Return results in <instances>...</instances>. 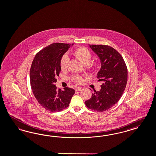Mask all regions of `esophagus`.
Wrapping results in <instances>:
<instances>
[{
    "mask_svg": "<svg viewBox=\"0 0 156 156\" xmlns=\"http://www.w3.org/2000/svg\"><path fill=\"white\" fill-rule=\"evenodd\" d=\"M75 90L76 91H81L83 89L82 88H81V87H76L75 89Z\"/></svg>",
    "mask_w": 156,
    "mask_h": 156,
    "instance_id": "obj_1",
    "label": "esophagus"
}]
</instances>
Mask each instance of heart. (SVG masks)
I'll use <instances>...</instances> for the list:
<instances>
[{"label": "heart", "mask_w": 156, "mask_h": 156, "mask_svg": "<svg viewBox=\"0 0 156 156\" xmlns=\"http://www.w3.org/2000/svg\"><path fill=\"white\" fill-rule=\"evenodd\" d=\"M74 55L84 65H88L91 60V55L90 51L84 47H80L75 49ZM69 62V58L67 55H64L60 59V67L62 70H66ZM95 66L96 64H95ZM72 80L76 83H82L83 79L81 76L75 75L72 77Z\"/></svg>", "instance_id": "1"}]
</instances>
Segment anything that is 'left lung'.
Wrapping results in <instances>:
<instances>
[{
	"label": "left lung",
	"instance_id": "8db88e82",
	"mask_svg": "<svg viewBox=\"0 0 156 156\" xmlns=\"http://www.w3.org/2000/svg\"><path fill=\"white\" fill-rule=\"evenodd\" d=\"M101 62L97 73L98 81H104L100 91L92 93L85 101L86 107L97 112L112 107L122 96L127 82V69L123 57L115 49L105 45H89Z\"/></svg>",
	"mask_w": 156,
	"mask_h": 156
}]
</instances>
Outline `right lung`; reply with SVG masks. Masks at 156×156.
Returning a JSON list of instances; mask_svg holds the SVG:
<instances>
[{"label":"right lung","instance_id":"add662e5","mask_svg":"<svg viewBox=\"0 0 156 156\" xmlns=\"http://www.w3.org/2000/svg\"><path fill=\"white\" fill-rule=\"evenodd\" d=\"M70 44H51L36 55L30 70V85L39 104L50 112H59L69 107L75 91L65 87L57 89L55 83L61 71L60 59ZM73 45V44H72Z\"/></svg>","mask_w":156,"mask_h":156}]
</instances>
